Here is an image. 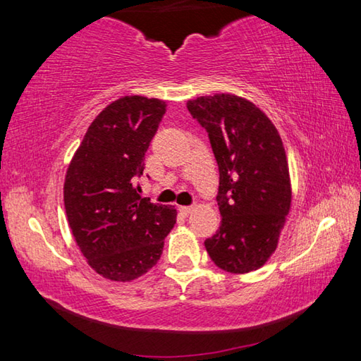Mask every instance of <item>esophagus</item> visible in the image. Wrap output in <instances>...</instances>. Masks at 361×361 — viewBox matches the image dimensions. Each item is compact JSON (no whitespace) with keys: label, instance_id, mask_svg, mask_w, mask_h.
I'll return each mask as SVG.
<instances>
[{"label":"esophagus","instance_id":"obj_1","mask_svg":"<svg viewBox=\"0 0 361 361\" xmlns=\"http://www.w3.org/2000/svg\"><path fill=\"white\" fill-rule=\"evenodd\" d=\"M192 210H194V207H191V205H181V207H180V212H181L185 216L191 215Z\"/></svg>","mask_w":361,"mask_h":361}]
</instances>
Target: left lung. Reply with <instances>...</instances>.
<instances>
[{
  "instance_id": "1",
  "label": "left lung",
  "mask_w": 361,
  "mask_h": 361,
  "mask_svg": "<svg viewBox=\"0 0 361 361\" xmlns=\"http://www.w3.org/2000/svg\"><path fill=\"white\" fill-rule=\"evenodd\" d=\"M186 106L209 133L219 170L221 224L205 240L207 253L231 274L256 271L276 252L291 207L282 138L271 119L242 97L205 95Z\"/></svg>"
}]
</instances>
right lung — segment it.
I'll list each match as a JSON object with an SVG mask.
<instances>
[{"mask_svg": "<svg viewBox=\"0 0 361 361\" xmlns=\"http://www.w3.org/2000/svg\"><path fill=\"white\" fill-rule=\"evenodd\" d=\"M166 106L142 95L109 103L66 170L63 202L73 235L89 266L114 282L148 272L176 223L172 205L152 204L135 186Z\"/></svg>", "mask_w": 361, "mask_h": 361, "instance_id": "add662e5", "label": "right lung"}]
</instances>
